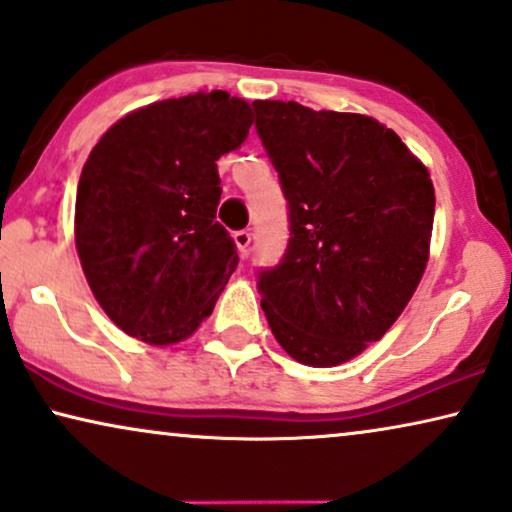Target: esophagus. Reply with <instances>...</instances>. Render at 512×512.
Here are the masks:
<instances>
[{
    "label": "esophagus",
    "instance_id": "esophagus-1",
    "mask_svg": "<svg viewBox=\"0 0 512 512\" xmlns=\"http://www.w3.org/2000/svg\"><path fill=\"white\" fill-rule=\"evenodd\" d=\"M233 240H235L237 251H240L242 256H249V244H251V233H249V230H237V233L233 235Z\"/></svg>",
    "mask_w": 512,
    "mask_h": 512
}]
</instances>
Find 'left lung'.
I'll use <instances>...</instances> for the list:
<instances>
[{
	"label": "left lung",
	"instance_id": "obj_1",
	"mask_svg": "<svg viewBox=\"0 0 512 512\" xmlns=\"http://www.w3.org/2000/svg\"><path fill=\"white\" fill-rule=\"evenodd\" d=\"M256 130L289 200L282 263L258 277L270 331L291 359L340 366L401 317L429 263V170L363 114L258 100Z\"/></svg>",
	"mask_w": 512,
	"mask_h": 512
}]
</instances>
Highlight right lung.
Here are the masks:
<instances>
[{
	"label": "right lung",
	"mask_w": 512,
	"mask_h": 512,
	"mask_svg": "<svg viewBox=\"0 0 512 512\" xmlns=\"http://www.w3.org/2000/svg\"><path fill=\"white\" fill-rule=\"evenodd\" d=\"M251 104L226 90L146 104L93 146L76 188L74 240L107 317L149 345L198 331L237 268L216 221V160L249 135Z\"/></svg>",
	"instance_id": "right-lung-1"
}]
</instances>
